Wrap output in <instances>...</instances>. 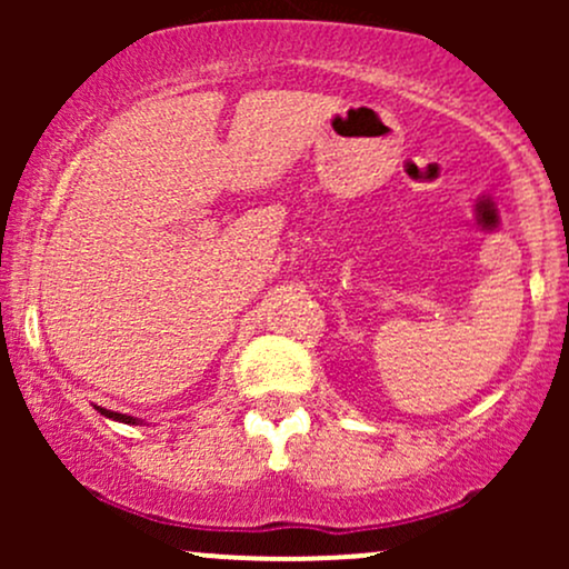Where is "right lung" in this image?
Listing matches in <instances>:
<instances>
[{
    "mask_svg": "<svg viewBox=\"0 0 569 569\" xmlns=\"http://www.w3.org/2000/svg\"><path fill=\"white\" fill-rule=\"evenodd\" d=\"M101 415H107V417H114V420H120V422H130V426H139L141 420H136V417H128V415H117V411H107V409H101Z\"/></svg>",
    "mask_w": 569,
    "mask_h": 569,
    "instance_id": "right-lung-1",
    "label": "right lung"
}]
</instances>
